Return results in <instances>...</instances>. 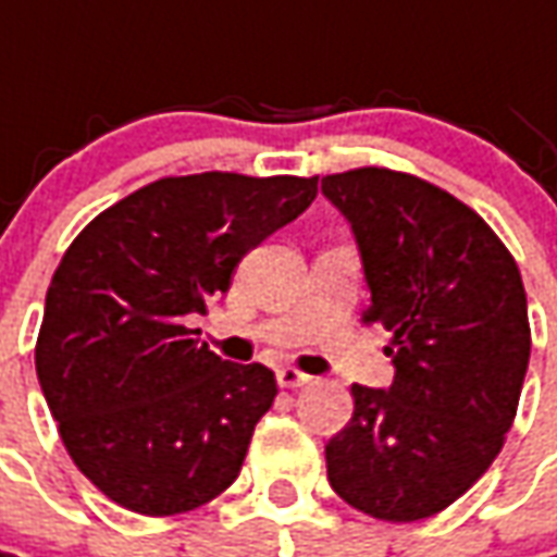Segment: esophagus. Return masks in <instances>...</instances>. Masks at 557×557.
Returning a JSON list of instances; mask_svg holds the SVG:
<instances>
[{"label":"esophagus","instance_id":"34e87169","mask_svg":"<svg viewBox=\"0 0 557 557\" xmlns=\"http://www.w3.org/2000/svg\"><path fill=\"white\" fill-rule=\"evenodd\" d=\"M277 385L280 387L310 385V375L301 373V370H295V367H280V370H277Z\"/></svg>","mask_w":557,"mask_h":557}]
</instances>
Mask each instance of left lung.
Wrapping results in <instances>:
<instances>
[{
    "label": "left lung",
    "instance_id": "obj_1",
    "mask_svg": "<svg viewBox=\"0 0 557 557\" xmlns=\"http://www.w3.org/2000/svg\"><path fill=\"white\" fill-rule=\"evenodd\" d=\"M370 286L363 322L391 331L394 385H351L325 444L327 480L355 510L418 522L466 495L502 454L531 358L522 274L490 223L442 187L385 166L322 178Z\"/></svg>",
    "mask_w": 557,
    "mask_h": 557
}]
</instances>
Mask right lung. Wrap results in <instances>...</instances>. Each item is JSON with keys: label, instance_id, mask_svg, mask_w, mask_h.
Listing matches in <instances>:
<instances>
[{"label": "right lung", "instance_id": "obj_1", "mask_svg": "<svg viewBox=\"0 0 557 557\" xmlns=\"http://www.w3.org/2000/svg\"><path fill=\"white\" fill-rule=\"evenodd\" d=\"M319 194V178L170 175L101 211L55 268L35 343L74 466L139 516L202 507L238 478L277 397L262 363L220 361L187 315Z\"/></svg>", "mask_w": 557, "mask_h": 557}]
</instances>
